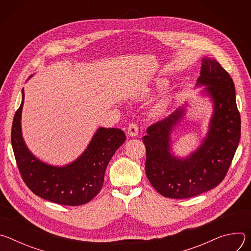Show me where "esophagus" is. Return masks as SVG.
<instances>
[{"label": "esophagus", "instance_id": "esophagus-1", "mask_svg": "<svg viewBox=\"0 0 251 251\" xmlns=\"http://www.w3.org/2000/svg\"><path fill=\"white\" fill-rule=\"evenodd\" d=\"M127 131H128V134L132 137H135L138 135V131H139V128L137 126L136 123H130L128 128H127Z\"/></svg>", "mask_w": 251, "mask_h": 251}]
</instances>
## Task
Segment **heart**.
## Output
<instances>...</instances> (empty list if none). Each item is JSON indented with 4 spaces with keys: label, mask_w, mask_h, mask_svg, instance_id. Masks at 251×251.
<instances>
[{
    "label": "heart",
    "mask_w": 251,
    "mask_h": 251,
    "mask_svg": "<svg viewBox=\"0 0 251 251\" xmlns=\"http://www.w3.org/2000/svg\"><path fill=\"white\" fill-rule=\"evenodd\" d=\"M164 107H165V103H164V102H161V103H159V104H158L157 108H158V110H163V109H164Z\"/></svg>",
    "instance_id": "obj_1"
}]
</instances>
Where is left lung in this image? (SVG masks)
Instances as JSON below:
<instances>
[{
  "label": "left lung",
  "instance_id": "8db88e82",
  "mask_svg": "<svg viewBox=\"0 0 251 251\" xmlns=\"http://www.w3.org/2000/svg\"><path fill=\"white\" fill-rule=\"evenodd\" d=\"M201 84L212 98L214 111L207 136L195 153L186 159L170 153V135L181 120L183 108L148 127L147 135L143 137L147 177L166 198L188 199L218 187L238 146L241 124L232 78L220 62L204 57L198 78V85Z\"/></svg>",
  "mask_w": 251,
  "mask_h": 251
}]
</instances>
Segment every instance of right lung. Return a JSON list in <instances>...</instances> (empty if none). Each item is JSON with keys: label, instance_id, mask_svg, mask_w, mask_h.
Returning a JSON list of instances; mask_svg holds the SVG:
<instances>
[{"label": "right lung", "instance_id": "add662e5", "mask_svg": "<svg viewBox=\"0 0 251 251\" xmlns=\"http://www.w3.org/2000/svg\"><path fill=\"white\" fill-rule=\"evenodd\" d=\"M16 111L12 126V146L23 181L47 201L76 206L90 201L101 190L107 165L126 136L121 129L99 128L84 153L65 167H52L35 158L26 148L21 130L22 109Z\"/></svg>", "mask_w": 251, "mask_h": 251}]
</instances>
